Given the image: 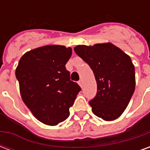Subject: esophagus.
Returning a JSON list of instances; mask_svg holds the SVG:
<instances>
[{
	"instance_id": "obj_1",
	"label": "esophagus",
	"mask_w": 150,
	"mask_h": 150,
	"mask_svg": "<svg viewBox=\"0 0 150 150\" xmlns=\"http://www.w3.org/2000/svg\"><path fill=\"white\" fill-rule=\"evenodd\" d=\"M78 83H79V85L80 86V87H82V86H83V81H82V80H79Z\"/></svg>"
}]
</instances>
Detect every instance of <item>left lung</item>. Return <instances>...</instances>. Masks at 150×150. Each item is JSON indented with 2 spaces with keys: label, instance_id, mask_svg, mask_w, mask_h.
<instances>
[{
  "label": "left lung",
  "instance_id": "8db88e82",
  "mask_svg": "<svg viewBox=\"0 0 150 150\" xmlns=\"http://www.w3.org/2000/svg\"><path fill=\"white\" fill-rule=\"evenodd\" d=\"M93 71L97 83L96 97L89 102L92 112L106 121L122 115L135 91V69L127 54L111 42L74 48Z\"/></svg>",
  "mask_w": 150,
  "mask_h": 150
}]
</instances>
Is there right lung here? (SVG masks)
<instances>
[{
  "label": "right lung",
  "instance_id": "obj_1",
  "mask_svg": "<svg viewBox=\"0 0 150 150\" xmlns=\"http://www.w3.org/2000/svg\"><path fill=\"white\" fill-rule=\"evenodd\" d=\"M71 47L47 45L25 53L16 68L22 100L34 117L46 125H57L70 115L81 88L70 80L66 63Z\"/></svg>",
  "mask_w": 150,
  "mask_h": 150
}]
</instances>
